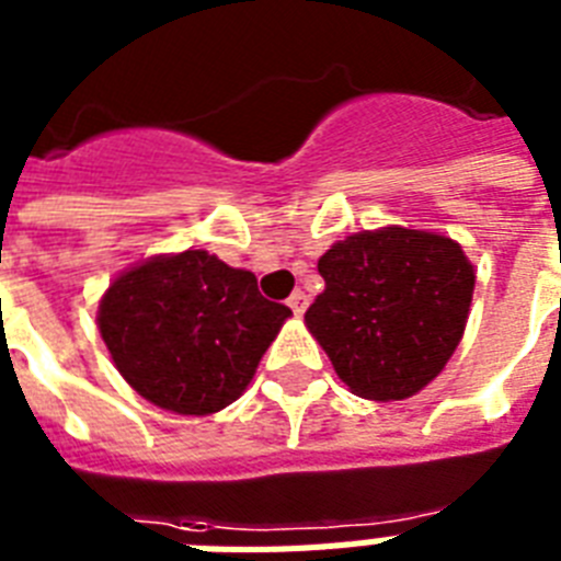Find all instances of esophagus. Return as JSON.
<instances>
[{"label": "esophagus", "mask_w": 561, "mask_h": 561, "mask_svg": "<svg viewBox=\"0 0 561 561\" xmlns=\"http://www.w3.org/2000/svg\"><path fill=\"white\" fill-rule=\"evenodd\" d=\"M288 306L294 314H306V308H308V294L306 290H294L288 299Z\"/></svg>", "instance_id": "esophagus-1"}]
</instances>
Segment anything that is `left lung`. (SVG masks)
<instances>
[{"instance_id": "8db88e82", "label": "left lung", "mask_w": 561, "mask_h": 561, "mask_svg": "<svg viewBox=\"0 0 561 561\" xmlns=\"http://www.w3.org/2000/svg\"><path fill=\"white\" fill-rule=\"evenodd\" d=\"M325 290L306 323L352 392L399 401L434 381L469 320L474 271L451 238L387 227L317 262Z\"/></svg>"}]
</instances>
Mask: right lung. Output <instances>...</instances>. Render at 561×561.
I'll return each mask as SVG.
<instances>
[{"instance_id": "right-lung-1", "label": "right lung", "mask_w": 561, "mask_h": 561, "mask_svg": "<svg viewBox=\"0 0 561 561\" xmlns=\"http://www.w3.org/2000/svg\"><path fill=\"white\" fill-rule=\"evenodd\" d=\"M288 314L259 294L250 271L186 250L122 273L101 299L99 329L139 396L206 416L244 392Z\"/></svg>"}]
</instances>
